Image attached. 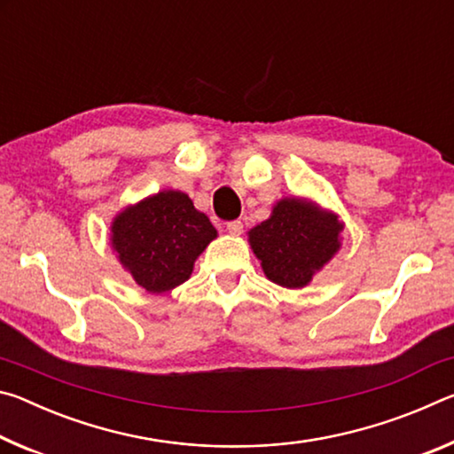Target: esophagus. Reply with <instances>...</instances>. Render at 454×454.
<instances>
[{
    "mask_svg": "<svg viewBox=\"0 0 454 454\" xmlns=\"http://www.w3.org/2000/svg\"><path fill=\"white\" fill-rule=\"evenodd\" d=\"M226 230L230 234H234V236H238V234H242V230H244V224L240 220H230V222H226Z\"/></svg>",
    "mask_w": 454,
    "mask_h": 454,
    "instance_id": "obj_1",
    "label": "esophagus"
}]
</instances>
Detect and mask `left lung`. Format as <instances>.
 <instances>
[{
    "instance_id": "8db88e82",
    "label": "left lung",
    "mask_w": 454,
    "mask_h": 454,
    "mask_svg": "<svg viewBox=\"0 0 454 454\" xmlns=\"http://www.w3.org/2000/svg\"><path fill=\"white\" fill-rule=\"evenodd\" d=\"M342 224L302 200H280L272 216L250 230L264 274L286 288H302L338 250Z\"/></svg>"
}]
</instances>
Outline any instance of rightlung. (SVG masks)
Here are the masks:
<instances>
[{
  "label": "right lung",
  "instance_id": "add662e5",
  "mask_svg": "<svg viewBox=\"0 0 454 454\" xmlns=\"http://www.w3.org/2000/svg\"><path fill=\"white\" fill-rule=\"evenodd\" d=\"M112 234L120 262L142 288L160 294L190 278L216 228L184 192L164 190L121 212Z\"/></svg>",
  "mask_w": 454,
  "mask_h": 454
}]
</instances>
